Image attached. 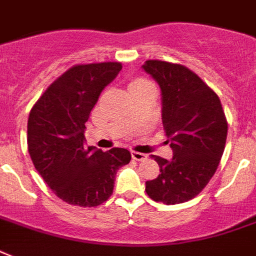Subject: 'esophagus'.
<instances>
[{
  "instance_id": "1",
  "label": "esophagus",
  "mask_w": 256,
  "mask_h": 256,
  "mask_svg": "<svg viewBox=\"0 0 256 256\" xmlns=\"http://www.w3.org/2000/svg\"><path fill=\"white\" fill-rule=\"evenodd\" d=\"M132 156L134 160H144L148 158L146 154H142V152H132Z\"/></svg>"
}]
</instances>
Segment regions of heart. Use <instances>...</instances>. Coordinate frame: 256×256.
Masks as SVG:
<instances>
[{"instance_id":"obj_1","label":"heart","mask_w":256,"mask_h":256,"mask_svg":"<svg viewBox=\"0 0 256 256\" xmlns=\"http://www.w3.org/2000/svg\"><path fill=\"white\" fill-rule=\"evenodd\" d=\"M152 85V82L148 81L146 78H134V80H132V82H130V90L132 88H144V86H150Z\"/></svg>"}]
</instances>
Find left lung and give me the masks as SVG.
Masks as SVG:
<instances>
[{
  "label": "left lung",
  "instance_id": "8db88e82",
  "mask_svg": "<svg viewBox=\"0 0 256 256\" xmlns=\"http://www.w3.org/2000/svg\"><path fill=\"white\" fill-rule=\"evenodd\" d=\"M144 69L162 90V124L172 160L152 156L160 174L146 182L152 200L176 204L195 198L218 168L227 140L226 116L218 94L180 64L148 60Z\"/></svg>",
  "mask_w": 256,
  "mask_h": 256
}]
</instances>
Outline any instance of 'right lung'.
I'll return each instance as SVG.
<instances>
[{"instance_id":"obj_1","label":"right lung","mask_w":256,"mask_h":256,"mask_svg":"<svg viewBox=\"0 0 256 256\" xmlns=\"http://www.w3.org/2000/svg\"><path fill=\"white\" fill-rule=\"evenodd\" d=\"M120 62L74 65L50 84L30 110L28 150L36 170L64 202L96 207L112 194L116 171L132 160L126 148H85L86 122Z\"/></svg>"}]
</instances>
